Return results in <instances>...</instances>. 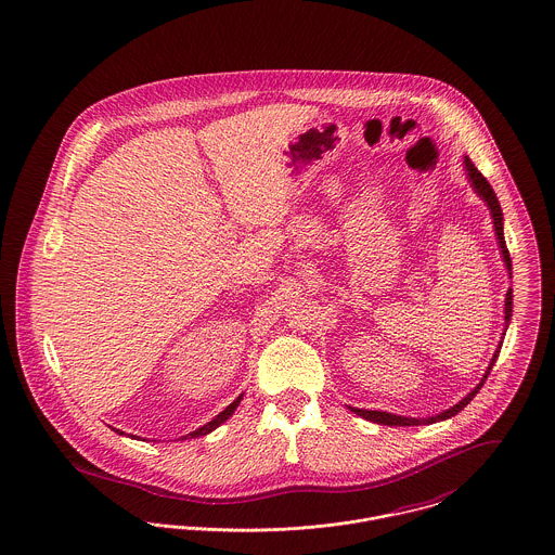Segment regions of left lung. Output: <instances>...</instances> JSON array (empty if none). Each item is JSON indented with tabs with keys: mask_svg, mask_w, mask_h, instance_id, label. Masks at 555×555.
<instances>
[{
	"mask_svg": "<svg viewBox=\"0 0 555 555\" xmlns=\"http://www.w3.org/2000/svg\"><path fill=\"white\" fill-rule=\"evenodd\" d=\"M463 164H465V172H467L469 185L474 186V191L478 193V197L483 199V204H486V206H488V210H490L492 224H494V233H496V242H499V248H501V255H503V262H505V269H507V273H509V278H512V259H509V250H507L505 235H503V210H501V204H499V199H496V193L492 191L490 183L481 177L480 170L474 166V162H472L467 155H465ZM512 311H514V291L509 288V291H507V295H505V331H503V334L507 333V328H509ZM501 338H503V336H501ZM501 345H503V340H499V347H496V351H494V356H492V360H490L488 369L483 372L480 383H478V385H476V387H474V389H472V391H469V393H467L459 404H454V406L443 410V412L436 414V416H427V418H412V416H400V414H391V412H383V410H362V408H351V412H356L358 416H362V418H366V421L378 423V425H389V427L431 425V423L446 421V418H450V416L459 414L463 408L467 406V404L476 398V393L480 391L481 385L486 383V378H488L490 370H492L494 362H496V358H499V353H501Z\"/></svg>",
	"mask_w": 555,
	"mask_h": 555,
	"instance_id": "1",
	"label": "left lung"
}]
</instances>
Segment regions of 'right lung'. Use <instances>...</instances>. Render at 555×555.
<instances>
[{
  "label": "right lung",
  "mask_w": 555,
  "mask_h": 555,
  "mask_svg": "<svg viewBox=\"0 0 555 555\" xmlns=\"http://www.w3.org/2000/svg\"><path fill=\"white\" fill-rule=\"evenodd\" d=\"M242 398H244V393H240L229 406L224 408L222 410L221 414H217L210 423H206V425H202L199 429H195V431H191V434H186V436H183V438H179V440H191V438H199V436H208L210 431H215L219 425H222L233 412H235V408L240 406V402H242ZM117 434H119V429H115Z\"/></svg>",
  "instance_id": "add662e5"
}]
</instances>
